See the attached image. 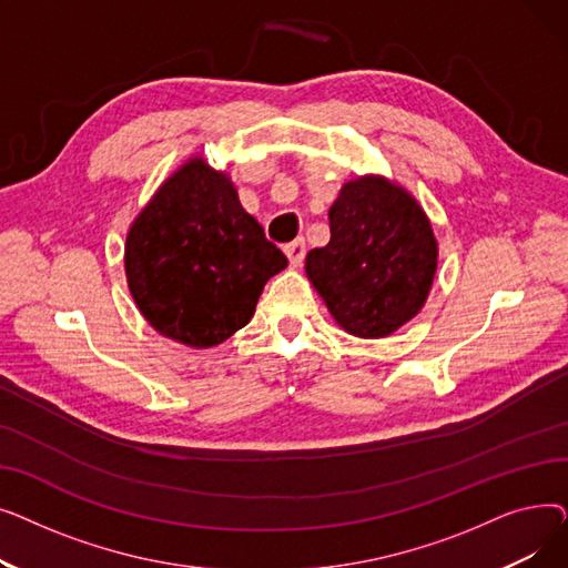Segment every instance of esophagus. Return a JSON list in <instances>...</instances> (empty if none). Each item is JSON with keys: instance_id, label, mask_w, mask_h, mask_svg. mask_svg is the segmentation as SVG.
<instances>
[{"instance_id": "1", "label": "esophagus", "mask_w": 568, "mask_h": 568, "mask_svg": "<svg viewBox=\"0 0 568 568\" xmlns=\"http://www.w3.org/2000/svg\"><path fill=\"white\" fill-rule=\"evenodd\" d=\"M283 251H285L292 266H300L306 257V242H304V239H294V242L283 246Z\"/></svg>"}]
</instances>
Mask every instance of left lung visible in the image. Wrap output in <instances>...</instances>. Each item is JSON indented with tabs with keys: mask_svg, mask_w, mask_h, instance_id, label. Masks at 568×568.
<instances>
[{
	"mask_svg": "<svg viewBox=\"0 0 568 568\" xmlns=\"http://www.w3.org/2000/svg\"><path fill=\"white\" fill-rule=\"evenodd\" d=\"M332 239L306 255V274L352 336L384 338L428 300L437 242L422 204L389 179L347 182L329 209Z\"/></svg>",
	"mask_w": 568,
	"mask_h": 568,
	"instance_id": "left-lung-1",
	"label": "left lung"
}]
</instances>
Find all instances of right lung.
I'll return each instance as SVG.
<instances>
[{"instance_id":"add662e5","label":"right lung","mask_w":568,"mask_h":568,"mask_svg":"<svg viewBox=\"0 0 568 568\" xmlns=\"http://www.w3.org/2000/svg\"><path fill=\"white\" fill-rule=\"evenodd\" d=\"M285 266L232 179L202 156L165 179L126 234L135 306L161 336L197 349L246 326L266 281Z\"/></svg>"}]
</instances>
